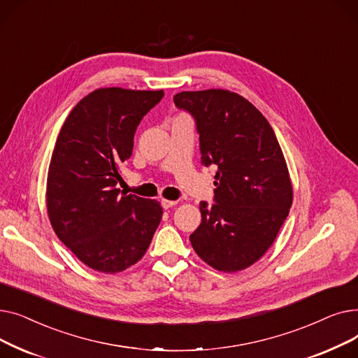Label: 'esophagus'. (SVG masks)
Instances as JSON below:
<instances>
[{
    "label": "esophagus",
    "mask_w": 358,
    "mask_h": 358,
    "mask_svg": "<svg viewBox=\"0 0 358 358\" xmlns=\"http://www.w3.org/2000/svg\"><path fill=\"white\" fill-rule=\"evenodd\" d=\"M177 204V201H174V200H166V199H162L161 200V206L164 209H169V208H173V206H176Z\"/></svg>",
    "instance_id": "esophagus-1"
}]
</instances>
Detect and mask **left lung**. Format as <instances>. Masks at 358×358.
I'll return each mask as SVG.
<instances>
[{
  "instance_id": "1",
  "label": "left lung",
  "mask_w": 358,
  "mask_h": 358,
  "mask_svg": "<svg viewBox=\"0 0 358 358\" xmlns=\"http://www.w3.org/2000/svg\"><path fill=\"white\" fill-rule=\"evenodd\" d=\"M174 103L196 120L201 164L217 166L216 203H200L192 245L215 270L241 271L273 245L292 208L283 150L267 119L236 92L182 91Z\"/></svg>"
}]
</instances>
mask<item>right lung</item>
Returning <instances> with one entry per match:
<instances>
[{
	"mask_svg": "<svg viewBox=\"0 0 358 358\" xmlns=\"http://www.w3.org/2000/svg\"><path fill=\"white\" fill-rule=\"evenodd\" d=\"M164 91L99 88L68 115L52 154L46 206L58 238L90 268L115 274L145 255L162 217L157 200L120 196V165Z\"/></svg>",
	"mask_w": 358,
	"mask_h": 358,
	"instance_id": "1",
	"label": "right lung"
}]
</instances>
